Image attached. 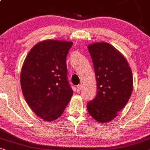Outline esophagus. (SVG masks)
<instances>
[{"label":"esophagus","mask_w":150,"mask_h":150,"mask_svg":"<svg viewBox=\"0 0 150 150\" xmlns=\"http://www.w3.org/2000/svg\"><path fill=\"white\" fill-rule=\"evenodd\" d=\"M81 89V85H78L77 86V87H76V91L77 92H79L80 90Z\"/></svg>","instance_id":"esophagus-1"}]
</instances>
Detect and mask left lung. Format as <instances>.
<instances>
[{
  "mask_svg": "<svg viewBox=\"0 0 150 150\" xmlns=\"http://www.w3.org/2000/svg\"><path fill=\"white\" fill-rule=\"evenodd\" d=\"M97 82L96 96L88 103L90 115L100 123L111 121L127 104L133 88V79L126 59L106 42L88 46Z\"/></svg>",
  "mask_w": 150,
  "mask_h": 150,
  "instance_id": "1",
  "label": "left lung"
}]
</instances>
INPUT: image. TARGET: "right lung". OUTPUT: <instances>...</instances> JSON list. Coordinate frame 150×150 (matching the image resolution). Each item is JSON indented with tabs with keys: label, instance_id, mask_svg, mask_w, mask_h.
Instances as JSON below:
<instances>
[{
	"label": "right lung",
	"instance_id": "add662e5",
	"mask_svg": "<svg viewBox=\"0 0 150 150\" xmlns=\"http://www.w3.org/2000/svg\"><path fill=\"white\" fill-rule=\"evenodd\" d=\"M73 42L48 39L34 46L22 65L20 83L27 104L38 117L56 120L73 96L67 56Z\"/></svg>",
	"mask_w": 150,
	"mask_h": 150
}]
</instances>
